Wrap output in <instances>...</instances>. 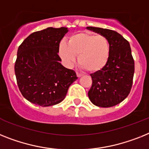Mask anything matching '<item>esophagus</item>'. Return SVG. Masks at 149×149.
Masks as SVG:
<instances>
[{
	"mask_svg": "<svg viewBox=\"0 0 149 149\" xmlns=\"http://www.w3.org/2000/svg\"><path fill=\"white\" fill-rule=\"evenodd\" d=\"M77 74V77H81V76L83 75V74H81V73H79V72H77V74Z\"/></svg>",
	"mask_w": 149,
	"mask_h": 149,
	"instance_id": "esophagus-1",
	"label": "esophagus"
}]
</instances>
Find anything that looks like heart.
Here are the masks:
<instances>
[{
    "label": "heart",
    "mask_w": 149,
    "mask_h": 149,
    "mask_svg": "<svg viewBox=\"0 0 149 149\" xmlns=\"http://www.w3.org/2000/svg\"><path fill=\"white\" fill-rule=\"evenodd\" d=\"M58 53L63 61L70 66L76 61L80 65L92 73L97 72L107 65L110 55V45L103 35L77 33L68 38V43L61 41Z\"/></svg>",
    "instance_id": "heart-1"
}]
</instances>
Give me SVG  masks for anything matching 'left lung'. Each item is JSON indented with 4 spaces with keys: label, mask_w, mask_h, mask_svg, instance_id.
Returning <instances> with one entry per match:
<instances>
[{
    "label": "left lung",
    "mask_w": 149,
    "mask_h": 149,
    "mask_svg": "<svg viewBox=\"0 0 149 149\" xmlns=\"http://www.w3.org/2000/svg\"><path fill=\"white\" fill-rule=\"evenodd\" d=\"M86 29L107 38L110 58L102 70L91 74L92 86L88 97L100 107H111L121 103L130 94L132 85L135 64L129 42L117 32L88 26Z\"/></svg>",
    "instance_id": "obj_1"
}]
</instances>
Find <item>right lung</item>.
<instances>
[{
  "instance_id": "add662e5",
  "label": "right lung",
  "mask_w": 149,
  "mask_h": 149,
  "mask_svg": "<svg viewBox=\"0 0 149 149\" xmlns=\"http://www.w3.org/2000/svg\"><path fill=\"white\" fill-rule=\"evenodd\" d=\"M68 32L66 27L35 32L18 48L14 66L17 85L32 104L41 107L59 104L77 79L73 70L60 63L58 55L60 42Z\"/></svg>"
}]
</instances>
